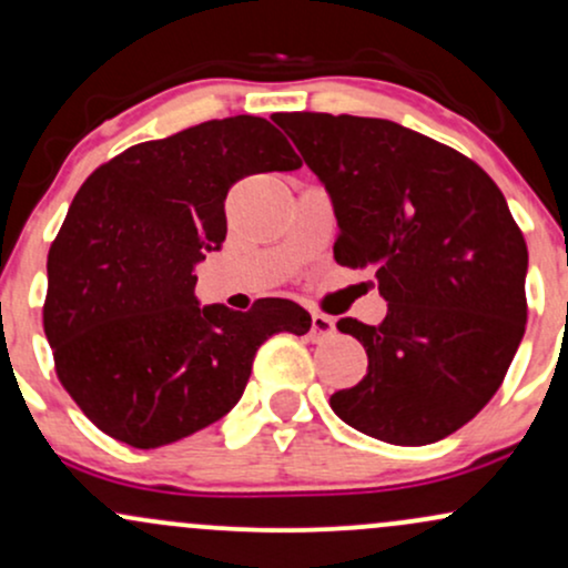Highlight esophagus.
I'll return each mask as SVG.
<instances>
[{
	"label": "esophagus",
	"instance_id": "obj_1",
	"mask_svg": "<svg viewBox=\"0 0 568 568\" xmlns=\"http://www.w3.org/2000/svg\"><path fill=\"white\" fill-rule=\"evenodd\" d=\"M336 334V321L334 317L323 315V312H312V325H310V336L315 338V342H321V338H328Z\"/></svg>",
	"mask_w": 568,
	"mask_h": 568
}]
</instances>
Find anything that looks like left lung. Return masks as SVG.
I'll return each instance as SVG.
<instances>
[{
  "mask_svg": "<svg viewBox=\"0 0 568 568\" xmlns=\"http://www.w3.org/2000/svg\"><path fill=\"white\" fill-rule=\"evenodd\" d=\"M334 200V258L374 270L387 317L336 328L368 374L331 395L338 419L427 446L491 400L526 331L529 251L505 194L456 149L389 120L275 114Z\"/></svg>",
  "mask_w": 568,
  "mask_h": 568,
  "instance_id": "left-lung-1",
  "label": "left lung"
}]
</instances>
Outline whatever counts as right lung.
I'll return each mask as SVG.
<instances>
[{"instance_id": "add662e5", "label": "right lung", "mask_w": 568, "mask_h": 568, "mask_svg": "<svg viewBox=\"0 0 568 568\" xmlns=\"http://www.w3.org/2000/svg\"><path fill=\"white\" fill-rule=\"evenodd\" d=\"M296 168L272 122L240 114L135 143L84 181L50 245L42 321L58 379L98 429L133 448L186 438L230 414L266 338L310 331L288 298L234 312L194 296L232 184Z\"/></svg>"}]
</instances>
